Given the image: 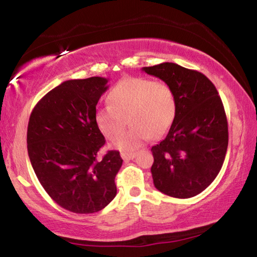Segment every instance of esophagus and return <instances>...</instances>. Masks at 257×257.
Segmentation results:
<instances>
[{"label":"esophagus","mask_w":257,"mask_h":257,"mask_svg":"<svg viewBox=\"0 0 257 257\" xmlns=\"http://www.w3.org/2000/svg\"><path fill=\"white\" fill-rule=\"evenodd\" d=\"M136 156V153H132V152H121V158H122L124 161H129L135 159Z\"/></svg>","instance_id":"esophagus-1"}]
</instances>
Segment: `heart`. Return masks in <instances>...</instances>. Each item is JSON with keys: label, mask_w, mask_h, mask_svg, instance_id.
Segmentation results:
<instances>
[{"label": "heart", "mask_w": 257, "mask_h": 257, "mask_svg": "<svg viewBox=\"0 0 257 257\" xmlns=\"http://www.w3.org/2000/svg\"><path fill=\"white\" fill-rule=\"evenodd\" d=\"M110 105L97 107L94 121L104 136L115 138L122 132L127 116L130 127L113 142V147L135 150L147 138L168 132L177 113V99L167 82L132 77L119 81L107 94Z\"/></svg>", "instance_id": "b5f03b06"}]
</instances>
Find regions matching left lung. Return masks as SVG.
I'll return each instance as SVG.
<instances>
[{"mask_svg":"<svg viewBox=\"0 0 257 257\" xmlns=\"http://www.w3.org/2000/svg\"><path fill=\"white\" fill-rule=\"evenodd\" d=\"M171 87L177 113L167 136L152 147L155 188L168 196L189 198L206 189L222 168L228 122L222 101L203 73L177 63L144 67Z\"/></svg>","mask_w":257,"mask_h":257,"instance_id":"8db88e82","label":"left lung"}]
</instances>
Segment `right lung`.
I'll use <instances>...</instances> for the list:
<instances>
[{
	"label": "right lung",
	"mask_w": 257,
	"mask_h": 257,
	"mask_svg": "<svg viewBox=\"0 0 257 257\" xmlns=\"http://www.w3.org/2000/svg\"><path fill=\"white\" fill-rule=\"evenodd\" d=\"M108 79L67 80L50 90L30 114L27 149L43 188L66 210L101 211L116 195L115 176L122 165L118 151L98 156L105 139L94 121Z\"/></svg>",
	"instance_id": "obj_1"
}]
</instances>
